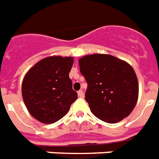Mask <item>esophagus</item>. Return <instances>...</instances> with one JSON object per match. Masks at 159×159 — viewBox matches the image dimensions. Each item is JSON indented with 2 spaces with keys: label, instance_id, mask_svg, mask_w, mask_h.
I'll use <instances>...</instances> for the list:
<instances>
[{
  "label": "esophagus",
  "instance_id": "1",
  "mask_svg": "<svg viewBox=\"0 0 159 159\" xmlns=\"http://www.w3.org/2000/svg\"><path fill=\"white\" fill-rule=\"evenodd\" d=\"M77 94H78V97L83 98V90H79V91H78V93H77Z\"/></svg>",
  "mask_w": 159,
  "mask_h": 159
}]
</instances>
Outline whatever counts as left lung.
<instances>
[{
    "mask_svg": "<svg viewBox=\"0 0 159 159\" xmlns=\"http://www.w3.org/2000/svg\"><path fill=\"white\" fill-rule=\"evenodd\" d=\"M80 71L88 89L85 99L97 118L114 124L127 117L138 98L133 68L115 56L93 54L79 59Z\"/></svg>",
    "mask_w": 159,
    "mask_h": 159,
    "instance_id": "8db88e82",
    "label": "left lung"
}]
</instances>
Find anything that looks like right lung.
Masks as SVG:
<instances>
[{"label": "right lung", "mask_w": 159, "mask_h": 159, "mask_svg": "<svg viewBox=\"0 0 159 159\" xmlns=\"http://www.w3.org/2000/svg\"><path fill=\"white\" fill-rule=\"evenodd\" d=\"M72 65V57L50 56L37 62L24 76L23 101L30 115L39 121H58L77 98L69 77Z\"/></svg>", "instance_id": "obj_1"}]
</instances>
